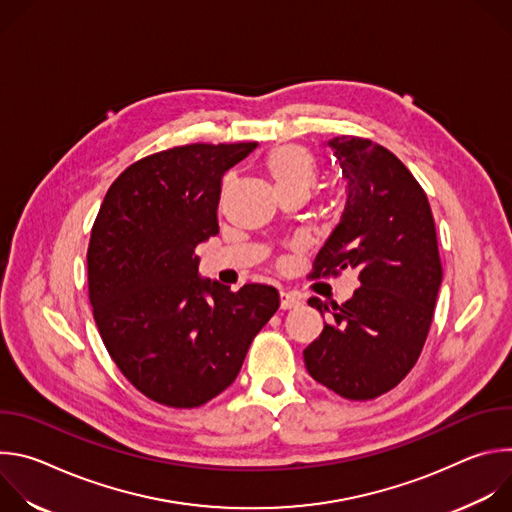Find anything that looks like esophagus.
<instances>
[{
    "mask_svg": "<svg viewBox=\"0 0 512 512\" xmlns=\"http://www.w3.org/2000/svg\"><path fill=\"white\" fill-rule=\"evenodd\" d=\"M302 302L296 294H289V291H281L279 294V306L281 310H291V308H298Z\"/></svg>",
    "mask_w": 512,
    "mask_h": 512,
    "instance_id": "34e87169",
    "label": "esophagus"
}]
</instances>
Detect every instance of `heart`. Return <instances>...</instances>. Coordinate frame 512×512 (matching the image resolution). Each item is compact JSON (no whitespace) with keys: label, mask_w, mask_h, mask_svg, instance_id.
Masks as SVG:
<instances>
[{"label":"heart","mask_w":512,"mask_h":512,"mask_svg":"<svg viewBox=\"0 0 512 512\" xmlns=\"http://www.w3.org/2000/svg\"><path fill=\"white\" fill-rule=\"evenodd\" d=\"M267 170L279 192L304 190L316 182V160L302 145H283L271 152Z\"/></svg>","instance_id":"obj_1"}]
</instances>
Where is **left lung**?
<instances>
[{
	"instance_id": "8db88e82",
	"label": "left lung",
	"mask_w": 512,
	"mask_h": 512,
	"mask_svg": "<svg viewBox=\"0 0 512 512\" xmlns=\"http://www.w3.org/2000/svg\"><path fill=\"white\" fill-rule=\"evenodd\" d=\"M330 148L346 182L336 229L314 261L312 277L358 273L342 306L310 298L322 318L320 338L304 350L314 381L346 399L393 389L419 358L433 318L442 263L425 192L387 148L338 135Z\"/></svg>"
}]
</instances>
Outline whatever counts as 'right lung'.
<instances>
[{
	"instance_id": "right-lung-1",
	"label": "right lung",
	"mask_w": 512,
	"mask_h": 512,
	"mask_svg": "<svg viewBox=\"0 0 512 512\" xmlns=\"http://www.w3.org/2000/svg\"><path fill=\"white\" fill-rule=\"evenodd\" d=\"M257 143H192L143 158L109 188L87 253L101 338L125 379L162 405L190 409L239 375L279 308L271 285L231 291L198 273L194 249L218 233L223 176Z\"/></svg>"
}]
</instances>
